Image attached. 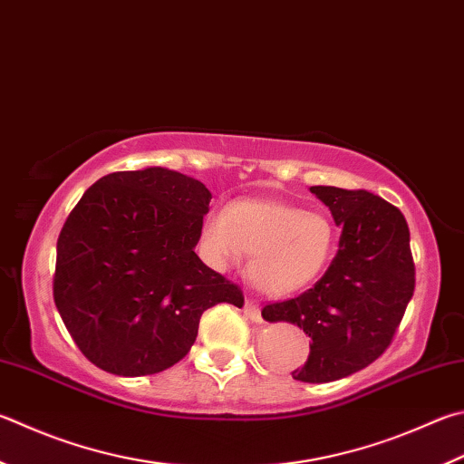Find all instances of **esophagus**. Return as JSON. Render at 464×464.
Masks as SVG:
<instances>
[{"label":"esophagus","instance_id":"1","mask_svg":"<svg viewBox=\"0 0 464 464\" xmlns=\"http://www.w3.org/2000/svg\"><path fill=\"white\" fill-rule=\"evenodd\" d=\"M246 316L249 318V320H254V323H264V318H261V310H259V306L256 304V302H251V300H247L246 302Z\"/></svg>","mask_w":464,"mask_h":464}]
</instances>
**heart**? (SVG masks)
<instances>
[{"label": "heart", "mask_w": 464, "mask_h": 464, "mask_svg": "<svg viewBox=\"0 0 464 464\" xmlns=\"http://www.w3.org/2000/svg\"><path fill=\"white\" fill-rule=\"evenodd\" d=\"M200 251L215 269L249 256L247 277L274 298L298 294L318 280L334 251V227L323 213L276 198H241L210 208Z\"/></svg>", "instance_id": "heart-1"}]
</instances>
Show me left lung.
<instances>
[{
  "mask_svg": "<svg viewBox=\"0 0 464 464\" xmlns=\"http://www.w3.org/2000/svg\"><path fill=\"white\" fill-rule=\"evenodd\" d=\"M341 227L339 251L314 288L261 310L300 326L313 343L292 377L328 383L372 365L390 347L414 294L410 229L401 210L367 190L310 187Z\"/></svg>",
  "mask_w": 464,
  "mask_h": 464,
  "instance_id": "obj_1",
  "label": "left lung"
}]
</instances>
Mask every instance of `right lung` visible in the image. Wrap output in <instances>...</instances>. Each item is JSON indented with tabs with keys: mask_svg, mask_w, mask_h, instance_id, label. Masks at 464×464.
<instances>
[{
	"mask_svg": "<svg viewBox=\"0 0 464 464\" xmlns=\"http://www.w3.org/2000/svg\"><path fill=\"white\" fill-rule=\"evenodd\" d=\"M210 192L148 166L99 179L56 243L54 302L82 355L107 373H160L187 355L200 316L243 306L237 285L195 254Z\"/></svg>",
	"mask_w": 464,
	"mask_h": 464,
	"instance_id": "1",
	"label": "right lung"
}]
</instances>
